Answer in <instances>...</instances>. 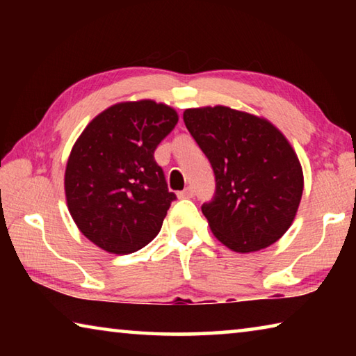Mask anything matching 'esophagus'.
Here are the masks:
<instances>
[{"label": "esophagus", "mask_w": 356, "mask_h": 356, "mask_svg": "<svg viewBox=\"0 0 356 356\" xmlns=\"http://www.w3.org/2000/svg\"><path fill=\"white\" fill-rule=\"evenodd\" d=\"M193 195H195V191H193L191 186H186L185 190L177 193V197L179 200H188V197H193Z\"/></svg>", "instance_id": "esophagus-1"}]
</instances>
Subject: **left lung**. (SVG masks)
<instances>
[{"label": "left lung", "instance_id": "8db88e82", "mask_svg": "<svg viewBox=\"0 0 356 356\" xmlns=\"http://www.w3.org/2000/svg\"><path fill=\"white\" fill-rule=\"evenodd\" d=\"M184 122L215 172L202 213L213 236L252 252L284 236L303 195V171L286 136L267 119L229 106L188 108Z\"/></svg>", "mask_w": 356, "mask_h": 356}]
</instances>
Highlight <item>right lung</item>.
<instances>
[{"mask_svg":"<svg viewBox=\"0 0 356 356\" xmlns=\"http://www.w3.org/2000/svg\"><path fill=\"white\" fill-rule=\"evenodd\" d=\"M174 108L122 102L95 116L65 166L69 212L86 238L113 254H130L160 232L176 195L154 152L176 127Z\"/></svg>","mask_w":356,"mask_h":356,"instance_id":"add662e5","label":"right lung"}]
</instances>
